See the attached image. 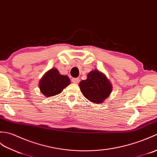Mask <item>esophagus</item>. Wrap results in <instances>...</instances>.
I'll list each match as a JSON object with an SVG mask.
<instances>
[{
  "mask_svg": "<svg viewBox=\"0 0 157 157\" xmlns=\"http://www.w3.org/2000/svg\"><path fill=\"white\" fill-rule=\"evenodd\" d=\"M80 81V80L78 78H72V82L73 83H75V84H77V83H78Z\"/></svg>",
  "mask_w": 157,
  "mask_h": 157,
  "instance_id": "1",
  "label": "esophagus"
}]
</instances>
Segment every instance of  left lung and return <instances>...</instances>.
Segmentation results:
<instances>
[{"label":"left lung","instance_id":"obj_1","mask_svg":"<svg viewBox=\"0 0 157 157\" xmlns=\"http://www.w3.org/2000/svg\"><path fill=\"white\" fill-rule=\"evenodd\" d=\"M82 93L95 103H101L109 97L112 86L106 76L97 70L90 71L87 78L79 83Z\"/></svg>","mask_w":157,"mask_h":157}]
</instances>
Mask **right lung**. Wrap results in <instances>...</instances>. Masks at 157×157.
Listing matches in <instances>:
<instances>
[{
	"instance_id": "add662e5",
	"label": "right lung",
	"mask_w": 157,
	"mask_h": 157,
	"mask_svg": "<svg viewBox=\"0 0 157 157\" xmlns=\"http://www.w3.org/2000/svg\"><path fill=\"white\" fill-rule=\"evenodd\" d=\"M70 83L68 76L61 75L57 69L52 68L41 79L40 89L45 96L50 97L60 93Z\"/></svg>"
}]
</instances>
